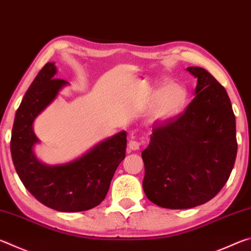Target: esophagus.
<instances>
[{"label": "esophagus", "mask_w": 251, "mask_h": 251, "mask_svg": "<svg viewBox=\"0 0 251 251\" xmlns=\"http://www.w3.org/2000/svg\"><path fill=\"white\" fill-rule=\"evenodd\" d=\"M128 147L131 151H138L139 147H141V143H139L138 141H135V137L131 136V139L128 143Z\"/></svg>", "instance_id": "esophagus-1"}]
</instances>
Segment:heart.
Instances as JSON below:
<instances>
[{
  "label": "heart",
  "instance_id": "b5f03b06",
  "mask_svg": "<svg viewBox=\"0 0 251 251\" xmlns=\"http://www.w3.org/2000/svg\"><path fill=\"white\" fill-rule=\"evenodd\" d=\"M187 103V92L177 84L161 87L151 97L147 107V118L151 123H166L177 117Z\"/></svg>",
  "mask_w": 251,
  "mask_h": 251
}]
</instances>
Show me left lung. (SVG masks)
<instances>
[{
	"mask_svg": "<svg viewBox=\"0 0 251 251\" xmlns=\"http://www.w3.org/2000/svg\"><path fill=\"white\" fill-rule=\"evenodd\" d=\"M186 70L197 78L195 99L177 120L156 127L142 151L144 192L169 209H188L214 198L237 156L236 118L226 90L205 69Z\"/></svg>",
	"mask_w": 251,
	"mask_h": 251,
	"instance_id": "1",
	"label": "left lung"
}]
</instances>
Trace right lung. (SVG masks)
<instances>
[{"mask_svg":"<svg viewBox=\"0 0 251 251\" xmlns=\"http://www.w3.org/2000/svg\"><path fill=\"white\" fill-rule=\"evenodd\" d=\"M57 69L50 62L40 71L16 110L11 137V154L16 173L29 193L57 211L92 209L104 201L114 174L125 158L126 131L105 138L77 158L48 165L37 158L34 122L70 83L55 78Z\"/></svg>","mask_w":251,"mask_h":251,"instance_id":"add662e5","label":"right lung"}]
</instances>
